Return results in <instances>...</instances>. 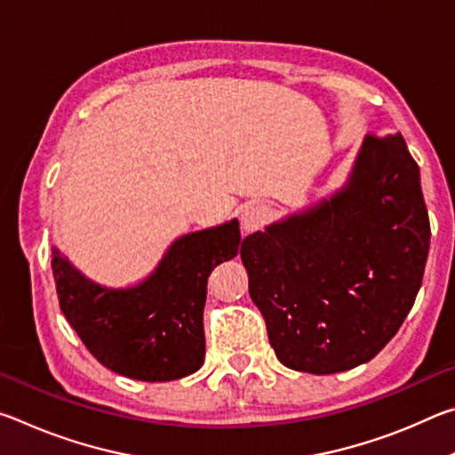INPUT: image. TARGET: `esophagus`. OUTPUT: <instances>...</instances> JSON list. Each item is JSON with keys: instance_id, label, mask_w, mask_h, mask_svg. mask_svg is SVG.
<instances>
[{"instance_id": "1", "label": "esophagus", "mask_w": 455, "mask_h": 455, "mask_svg": "<svg viewBox=\"0 0 455 455\" xmlns=\"http://www.w3.org/2000/svg\"><path fill=\"white\" fill-rule=\"evenodd\" d=\"M268 217H271V211L265 204H246L241 211V225L246 233H252L263 227Z\"/></svg>"}]
</instances>
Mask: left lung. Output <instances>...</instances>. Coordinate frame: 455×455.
Wrapping results in <instances>:
<instances>
[{"label": "left lung", "mask_w": 455, "mask_h": 455, "mask_svg": "<svg viewBox=\"0 0 455 455\" xmlns=\"http://www.w3.org/2000/svg\"><path fill=\"white\" fill-rule=\"evenodd\" d=\"M429 217L402 134L367 136L331 198L249 235L241 259L271 347L295 371L367 363L421 287Z\"/></svg>", "instance_id": "obj_1"}]
</instances>
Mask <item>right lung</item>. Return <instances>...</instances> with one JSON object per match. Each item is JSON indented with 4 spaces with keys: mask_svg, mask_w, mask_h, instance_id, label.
<instances>
[{
    "mask_svg": "<svg viewBox=\"0 0 455 455\" xmlns=\"http://www.w3.org/2000/svg\"><path fill=\"white\" fill-rule=\"evenodd\" d=\"M238 244L236 219L184 235L148 279L128 289L90 281L53 246L61 313L110 371L138 381L180 379L204 363L206 283L214 267L236 257Z\"/></svg>",
    "mask_w": 455,
    "mask_h": 455,
    "instance_id": "1",
    "label": "right lung"
}]
</instances>
